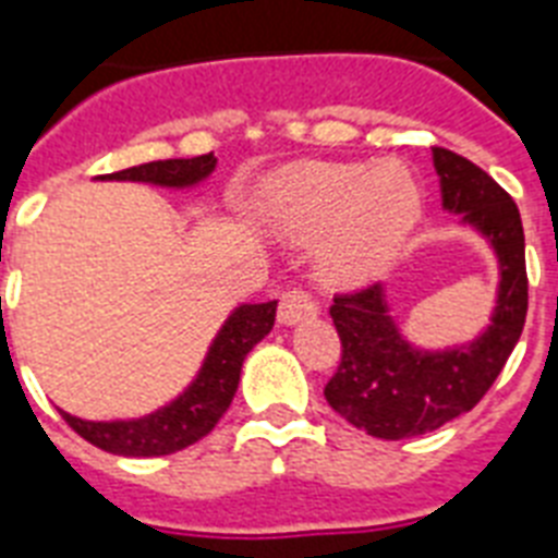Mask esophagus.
I'll return each mask as SVG.
<instances>
[{"label":"esophagus","mask_w":558,"mask_h":558,"mask_svg":"<svg viewBox=\"0 0 558 558\" xmlns=\"http://www.w3.org/2000/svg\"><path fill=\"white\" fill-rule=\"evenodd\" d=\"M318 315V304H315V298L306 292V289H287L283 295H280V306H278V322L280 324H298L306 322V318H315Z\"/></svg>","instance_id":"esophagus-1"}]
</instances>
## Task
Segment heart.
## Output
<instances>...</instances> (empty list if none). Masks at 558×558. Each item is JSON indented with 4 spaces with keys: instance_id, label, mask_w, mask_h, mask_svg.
I'll use <instances>...</instances> for the list:
<instances>
[{
    "instance_id": "obj_1",
    "label": "heart",
    "mask_w": 558,
    "mask_h": 558,
    "mask_svg": "<svg viewBox=\"0 0 558 558\" xmlns=\"http://www.w3.org/2000/svg\"><path fill=\"white\" fill-rule=\"evenodd\" d=\"M423 214L420 179L405 161H301L263 191L260 217L278 236L318 240L324 280L353 287L388 269Z\"/></svg>"
}]
</instances>
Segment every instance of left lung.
Segmentation results:
<instances>
[{
    "label": "left lung",
    "instance_id": "left-lung-1",
    "mask_svg": "<svg viewBox=\"0 0 558 558\" xmlns=\"http://www.w3.org/2000/svg\"><path fill=\"white\" fill-rule=\"evenodd\" d=\"M442 208L477 228L498 254L493 324L475 341L449 350H416L390 318L379 283L332 298L341 362L324 397L350 425L381 440L434 432L466 414L493 388L527 318L524 228L515 202L489 173L458 153L434 147Z\"/></svg>",
    "mask_w": 558,
    "mask_h": 558
}]
</instances>
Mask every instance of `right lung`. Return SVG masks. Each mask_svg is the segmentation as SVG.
<instances>
[{
	"label": "right lung",
	"instance_id": "1",
	"mask_svg": "<svg viewBox=\"0 0 558 558\" xmlns=\"http://www.w3.org/2000/svg\"><path fill=\"white\" fill-rule=\"evenodd\" d=\"M217 168L214 153L196 156V159H165L138 165V168L118 170L100 179H118V182H150L161 187H191L208 177ZM275 310L278 301L266 304H243L228 315L222 330L210 344L208 356L202 362L199 376L191 381V388L177 397L170 405L142 416V420H116V423H92L81 416L63 414V420L92 446L124 454V458H159L173 454L196 440H202L210 428L226 414L231 399L240 385V371L248 350L269 336L275 327Z\"/></svg>",
	"mask_w": 558,
	"mask_h": 558
}]
</instances>
